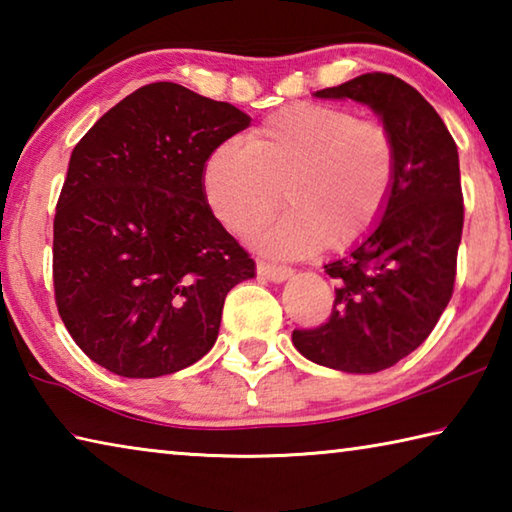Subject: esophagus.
Masks as SVG:
<instances>
[{
	"label": "esophagus",
	"mask_w": 512,
	"mask_h": 512,
	"mask_svg": "<svg viewBox=\"0 0 512 512\" xmlns=\"http://www.w3.org/2000/svg\"><path fill=\"white\" fill-rule=\"evenodd\" d=\"M257 275L264 277L268 282H284L293 275L291 268L287 266H275V264H266V262H257Z\"/></svg>",
	"instance_id": "esophagus-1"
}]
</instances>
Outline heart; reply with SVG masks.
<instances>
[{
  "instance_id": "b5f03b06",
  "label": "heart",
  "mask_w": 512,
  "mask_h": 512,
  "mask_svg": "<svg viewBox=\"0 0 512 512\" xmlns=\"http://www.w3.org/2000/svg\"><path fill=\"white\" fill-rule=\"evenodd\" d=\"M397 149L379 121L352 110L296 103L207 155L203 189L225 228L248 235L282 203L287 216L257 232L266 255L300 259L357 244L391 201Z\"/></svg>"
}]
</instances>
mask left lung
I'll list each match as a JSON object with an SVG mask.
<instances>
[{
  "mask_svg": "<svg viewBox=\"0 0 512 512\" xmlns=\"http://www.w3.org/2000/svg\"><path fill=\"white\" fill-rule=\"evenodd\" d=\"M316 97L375 112L395 140L397 176L375 228L325 266L336 280L332 316L291 341L318 366L370 375L418 348L452 298L463 232L458 149L431 103L393 74H361Z\"/></svg>",
  "mask_w": 512,
  "mask_h": 512,
  "instance_id": "8db88e82",
  "label": "left lung"
}]
</instances>
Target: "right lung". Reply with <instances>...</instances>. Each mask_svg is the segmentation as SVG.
Masks as SVG:
<instances>
[{"label":"right lung","mask_w":512,"mask_h":512,"mask_svg":"<svg viewBox=\"0 0 512 512\" xmlns=\"http://www.w3.org/2000/svg\"><path fill=\"white\" fill-rule=\"evenodd\" d=\"M246 112L178 83L128 94L74 146L54 219L58 314L101 368L153 379L219 336L228 291L255 262L212 214L207 155Z\"/></svg>","instance_id":"right-lung-1"}]
</instances>
